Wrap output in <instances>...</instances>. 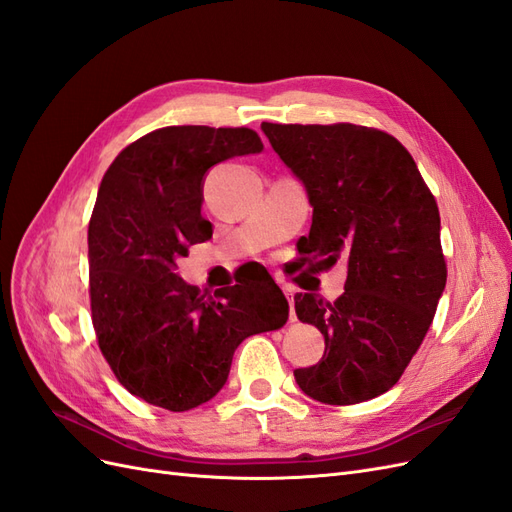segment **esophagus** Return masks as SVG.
Returning a JSON list of instances; mask_svg holds the SVG:
<instances>
[{"label": "esophagus", "instance_id": "obj_1", "mask_svg": "<svg viewBox=\"0 0 512 512\" xmlns=\"http://www.w3.org/2000/svg\"><path fill=\"white\" fill-rule=\"evenodd\" d=\"M282 290H284L286 299H288V303H290V322H294V320H297V314H294V309H292V305H294V292H292V288H288V286H284Z\"/></svg>", "mask_w": 512, "mask_h": 512}]
</instances>
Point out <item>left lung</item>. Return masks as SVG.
<instances>
[{
  "mask_svg": "<svg viewBox=\"0 0 512 512\" xmlns=\"http://www.w3.org/2000/svg\"><path fill=\"white\" fill-rule=\"evenodd\" d=\"M271 147L314 207L297 250L303 265L348 262L333 303L294 294V309L324 335L322 359L294 369L301 391L350 406L391 389L423 344L446 286L440 211L395 136L354 123L262 121Z\"/></svg>",
  "mask_w": 512,
  "mask_h": 512,
  "instance_id": "1",
  "label": "left lung"
}]
</instances>
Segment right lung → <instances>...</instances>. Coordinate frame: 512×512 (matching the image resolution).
Masks as SVG:
<instances>
[{"label": "right lung", "instance_id": "1", "mask_svg": "<svg viewBox=\"0 0 512 512\" xmlns=\"http://www.w3.org/2000/svg\"><path fill=\"white\" fill-rule=\"evenodd\" d=\"M258 151L250 128L168 126L130 143L102 177L87 232L91 322L115 378L151 406L205 404L243 339L288 320L273 280L200 294L175 273L213 235L200 215L207 170Z\"/></svg>", "mask_w": 512, "mask_h": 512}]
</instances>
